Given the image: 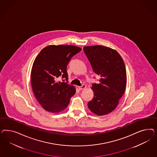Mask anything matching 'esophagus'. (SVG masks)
Wrapping results in <instances>:
<instances>
[{
	"instance_id": "obj_1",
	"label": "esophagus",
	"mask_w": 157,
	"mask_h": 157,
	"mask_svg": "<svg viewBox=\"0 0 157 157\" xmlns=\"http://www.w3.org/2000/svg\"><path fill=\"white\" fill-rule=\"evenodd\" d=\"M86 87V86L85 85H83L82 86L79 87V90H83V89H85Z\"/></svg>"
}]
</instances>
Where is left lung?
<instances>
[{
    "label": "left lung",
    "mask_w": 157,
    "mask_h": 157,
    "mask_svg": "<svg viewBox=\"0 0 157 157\" xmlns=\"http://www.w3.org/2000/svg\"><path fill=\"white\" fill-rule=\"evenodd\" d=\"M94 72L101 77L99 83L92 85L94 97L87 104L94 114L103 116L115 109L125 92L127 74L119 53L102 45L83 47Z\"/></svg>",
    "instance_id": "obj_1"
}]
</instances>
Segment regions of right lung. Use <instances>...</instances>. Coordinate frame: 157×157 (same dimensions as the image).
Returning <instances> with one entry per match:
<instances>
[{
    "instance_id": "add662e5",
    "label": "right lung",
    "mask_w": 157,
    "mask_h": 157,
    "mask_svg": "<svg viewBox=\"0 0 157 157\" xmlns=\"http://www.w3.org/2000/svg\"><path fill=\"white\" fill-rule=\"evenodd\" d=\"M81 49L74 45H51L43 48L36 57L31 72V85L36 99L48 112L58 113L65 109L75 94L74 86L57 79L62 77L68 82L67 64Z\"/></svg>"
}]
</instances>
